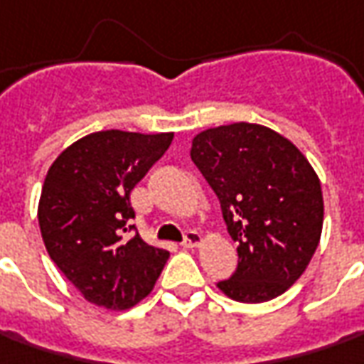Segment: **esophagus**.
Returning a JSON list of instances; mask_svg holds the SVG:
<instances>
[{"instance_id":"34e87169","label":"esophagus","mask_w":364,"mask_h":364,"mask_svg":"<svg viewBox=\"0 0 364 364\" xmlns=\"http://www.w3.org/2000/svg\"><path fill=\"white\" fill-rule=\"evenodd\" d=\"M203 242V235L199 232H195V230H189V232L185 233V240H183V247H197V245Z\"/></svg>"}]
</instances>
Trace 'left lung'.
I'll list each match as a JSON object with an SVG mask.
<instances>
[{
    "label": "left lung",
    "instance_id": "8db88e82",
    "mask_svg": "<svg viewBox=\"0 0 364 364\" xmlns=\"http://www.w3.org/2000/svg\"><path fill=\"white\" fill-rule=\"evenodd\" d=\"M191 161L237 244V268L218 288L247 304L284 294L304 274L322 233V189L308 159L268 127L233 122L199 132Z\"/></svg>",
    "mask_w": 364,
    "mask_h": 364
}]
</instances>
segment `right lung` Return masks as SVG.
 <instances>
[{"instance_id": "right-lung-1", "label": "right lung", "mask_w": 364, "mask_h": 364, "mask_svg": "<svg viewBox=\"0 0 364 364\" xmlns=\"http://www.w3.org/2000/svg\"><path fill=\"white\" fill-rule=\"evenodd\" d=\"M171 141L173 132H92L48 169L38 205L42 240L60 272L96 306H134L169 259L167 250L127 232L134 230L131 191Z\"/></svg>"}]
</instances>
